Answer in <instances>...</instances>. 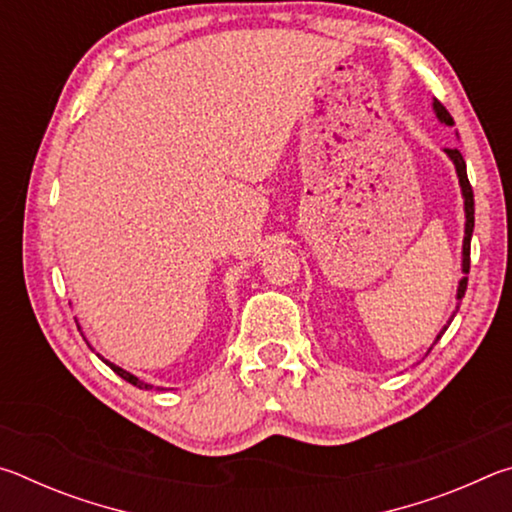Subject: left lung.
Returning <instances> with one entry per match:
<instances>
[{
	"mask_svg": "<svg viewBox=\"0 0 512 512\" xmlns=\"http://www.w3.org/2000/svg\"><path fill=\"white\" fill-rule=\"evenodd\" d=\"M431 108L433 112H436V117L440 124L445 126H454V119L449 112L445 110L443 103H440L438 99L431 101ZM445 155L449 160H452L454 169H456V178H458V187H461V196H463V212H465V232H463V253H461V271H463V277L458 280V289H456V309L452 311V316H449L447 325H443V329L436 334V339H433L431 348L440 341V336H443L447 332L449 323H452L456 311H458V305H461V300L465 296V289H467V273H470V241H472V232H474V194H472V187H470V180H467V169H465V160L463 155L458 149H445ZM429 348V350H431Z\"/></svg>",
	"mask_w": 512,
	"mask_h": 512,
	"instance_id": "1",
	"label": "left lung"
}]
</instances>
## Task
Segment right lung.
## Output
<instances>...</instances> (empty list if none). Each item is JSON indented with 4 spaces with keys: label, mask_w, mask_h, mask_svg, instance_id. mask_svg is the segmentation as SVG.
Segmentation results:
<instances>
[{
    "label": "right lung",
    "mask_w": 512,
    "mask_h": 512,
    "mask_svg": "<svg viewBox=\"0 0 512 512\" xmlns=\"http://www.w3.org/2000/svg\"><path fill=\"white\" fill-rule=\"evenodd\" d=\"M76 325H79V323H76ZM81 329V327H79ZM83 334V332H81ZM90 345V343H88ZM101 361L103 363H106V366H110L112 370H115L117 372V375L121 377V379H126L128 381V384H133V386H137V388H142V391H151V388H153V384H146V381H142L140 377H135V375H131V372H128V370H124V368H119V366H115V363H112V361H108V359H103L101 357ZM155 391H164V388H160V386H155Z\"/></svg>",
    "instance_id": "right-lung-1"
}]
</instances>
